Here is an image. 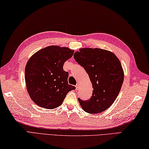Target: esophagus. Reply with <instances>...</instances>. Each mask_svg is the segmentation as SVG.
Listing matches in <instances>:
<instances>
[{
	"label": "esophagus",
	"instance_id": "34e87169",
	"mask_svg": "<svg viewBox=\"0 0 149 149\" xmlns=\"http://www.w3.org/2000/svg\"><path fill=\"white\" fill-rule=\"evenodd\" d=\"M79 83H77L76 84V86H75V87H76V90H78V89H79Z\"/></svg>",
	"mask_w": 149,
	"mask_h": 149
}]
</instances>
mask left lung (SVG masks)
I'll list each match as a JSON object with an SVG mask.
<instances>
[{"label":"left lung","instance_id":"left-lung-1","mask_svg":"<svg viewBox=\"0 0 149 149\" xmlns=\"http://www.w3.org/2000/svg\"><path fill=\"white\" fill-rule=\"evenodd\" d=\"M74 57L87 72L93 88L90 99H79L81 107L90 114L104 111L115 102L122 86L124 73L120 60L112 52L99 48H81Z\"/></svg>","mask_w":149,"mask_h":149}]
</instances>
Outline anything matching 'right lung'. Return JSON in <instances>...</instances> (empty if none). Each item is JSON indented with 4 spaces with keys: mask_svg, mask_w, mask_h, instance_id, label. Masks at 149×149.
<instances>
[{
    "mask_svg": "<svg viewBox=\"0 0 149 149\" xmlns=\"http://www.w3.org/2000/svg\"><path fill=\"white\" fill-rule=\"evenodd\" d=\"M68 47L50 45L34 53L25 68L27 92L33 102L45 109L61 106L66 94L75 87L68 83L63 65L74 55Z\"/></svg>",
    "mask_w": 149,
    "mask_h": 149,
    "instance_id": "obj_1",
    "label": "right lung"
}]
</instances>
